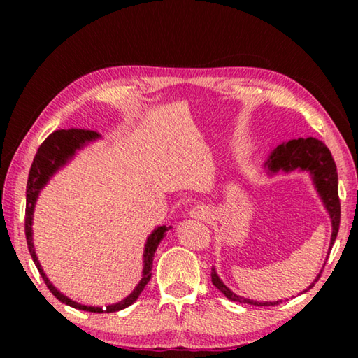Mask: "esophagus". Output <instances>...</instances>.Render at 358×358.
<instances>
[{
  "instance_id": "1",
  "label": "esophagus",
  "mask_w": 358,
  "mask_h": 358,
  "mask_svg": "<svg viewBox=\"0 0 358 358\" xmlns=\"http://www.w3.org/2000/svg\"><path fill=\"white\" fill-rule=\"evenodd\" d=\"M210 213H208V208L205 207V205H197V207H194L191 210V216L192 217H201V220H205Z\"/></svg>"
}]
</instances>
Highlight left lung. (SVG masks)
Returning <instances> with one entry per match:
<instances>
[{"mask_svg": "<svg viewBox=\"0 0 358 358\" xmlns=\"http://www.w3.org/2000/svg\"><path fill=\"white\" fill-rule=\"evenodd\" d=\"M266 166H268L271 172H278V171L290 172V171H295V169H301V171L311 172L314 183H316L320 197H322L325 207L329 210L330 217H331L333 232H331L330 245L335 243L338 230H339V220H341V203H339V197H338L336 164L335 161H333L330 150L327 148L322 142L314 137L296 138V141H289L286 145H280V147H276L273 150V153L270 155V159L266 161ZM320 273H322V271H320ZM319 278L320 275L317 276V280ZM211 282H213V286L220 289L221 292L232 301L250 303V305H256V306H270V305H278V303H280V301L260 303V301L243 299V296H238L229 287L224 286L222 281L217 278L215 268H211ZM313 286L314 284H311L310 287Z\"/></svg>", "mask_w": 358, "mask_h": 358, "instance_id": "1", "label": "left lung"}]
</instances>
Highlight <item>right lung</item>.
<instances>
[{"label": "right lung", "instance_id": "1", "mask_svg": "<svg viewBox=\"0 0 358 358\" xmlns=\"http://www.w3.org/2000/svg\"><path fill=\"white\" fill-rule=\"evenodd\" d=\"M99 134L96 131H90V129H77V128H71V129H58L53 131L50 136H48L44 142L41 143V147L38 148V153H36L31 169H29V175H28V181H27V208H25V235H27V243H28V250L31 257L34 260L36 266H38L39 273L42 276V280L47 284V287L50 292L57 296L59 301L66 303L72 308H77V310H83V311H90V313H115L120 310H124L129 305H132L137 300V296L141 295L143 287L147 286V282L151 278V268H153V257H155V251L162 237L166 235V230L171 227H157L153 234L150 235L147 240V245H145V266H143V278L142 281L137 284V287L134 289L129 296H126L124 300H121L120 303H115V305L107 306L106 310L102 308H94V306H85L80 305V303H76L69 300L68 296H64L63 294H59L58 290L52 286L50 281L47 280V276L44 271H42L39 260L36 257L34 252V246H33V232H31V221H33V210H34V203L36 199H38L39 191L44 187V185L48 181V178L55 173L59 167H62L69 157L76 153L77 148H80L85 145V142L94 141L98 138Z\"/></svg>", "mask_w": 358, "mask_h": 358}]
</instances>
